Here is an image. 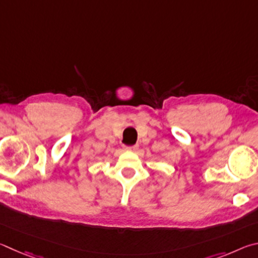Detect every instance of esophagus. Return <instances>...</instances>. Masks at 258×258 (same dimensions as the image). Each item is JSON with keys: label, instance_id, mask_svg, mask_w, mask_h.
Returning <instances> with one entry per match:
<instances>
[{"label": "esophagus", "instance_id": "obj_1", "mask_svg": "<svg viewBox=\"0 0 258 258\" xmlns=\"http://www.w3.org/2000/svg\"><path fill=\"white\" fill-rule=\"evenodd\" d=\"M124 148H125L126 151H133V152H135V151L138 150V145L136 144V145H133V146H125Z\"/></svg>", "mask_w": 258, "mask_h": 258}]
</instances>
